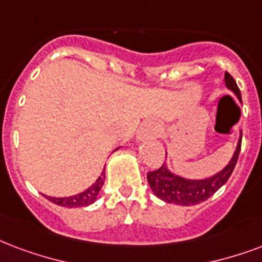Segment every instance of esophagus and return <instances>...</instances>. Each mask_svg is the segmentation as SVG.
<instances>
[{
	"label": "esophagus",
	"mask_w": 262,
	"mask_h": 262,
	"mask_svg": "<svg viewBox=\"0 0 262 262\" xmlns=\"http://www.w3.org/2000/svg\"><path fill=\"white\" fill-rule=\"evenodd\" d=\"M158 130H159V125H158L157 121H154V119H147V121H144L143 125L140 126L137 139H145V137H149V136L157 135Z\"/></svg>",
	"instance_id": "esophagus-1"
}]
</instances>
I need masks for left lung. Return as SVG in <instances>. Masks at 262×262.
Wrapping results in <instances>:
<instances>
[{
    "label": "left lung",
    "mask_w": 262,
    "mask_h": 262,
    "mask_svg": "<svg viewBox=\"0 0 262 262\" xmlns=\"http://www.w3.org/2000/svg\"><path fill=\"white\" fill-rule=\"evenodd\" d=\"M225 85L237 96V99L242 100L236 81L233 79L232 75L229 73H225ZM241 145H242V133H241V139L237 141L236 151L233 154L232 159L229 161L228 165L223 170L219 171L217 174H214L210 179H183V177H179V176L170 173L166 169V166L162 165L155 170L147 173L149 187L159 199H162L167 203H176V205H181V206H191V205H198V203L203 202V201L209 199L215 191H219L228 181L237 162L239 152H241Z\"/></svg>",
    "instance_id": "1"
}]
</instances>
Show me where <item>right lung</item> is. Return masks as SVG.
I'll return each instance as SVG.
<instances>
[{
    "label": "right lung",
    "mask_w": 262,
    "mask_h": 262,
    "mask_svg": "<svg viewBox=\"0 0 262 262\" xmlns=\"http://www.w3.org/2000/svg\"><path fill=\"white\" fill-rule=\"evenodd\" d=\"M104 179L105 174L104 171L101 173L99 179L96 180V183L92 187L83 191V192L78 193V195H74V196H67V198H52L48 196V199L51 202L59 205V206H64V207H81V206H88V205H92L95 202L96 198L99 195L100 189L104 184Z\"/></svg>",
    "instance_id": "add662e5"
}]
</instances>
